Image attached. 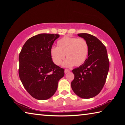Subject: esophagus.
<instances>
[{"label": "esophagus", "mask_w": 125, "mask_h": 125, "mask_svg": "<svg viewBox=\"0 0 125 125\" xmlns=\"http://www.w3.org/2000/svg\"><path fill=\"white\" fill-rule=\"evenodd\" d=\"M70 72V70H69V69H65V73H67Z\"/></svg>", "instance_id": "obj_1"}]
</instances>
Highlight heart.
I'll return each instance as SVG.
<instances>
[{
  "label": "heart",
  "mask_w": 125,
  "mask_h": 125,
  "mask_svg": "<svg viewBox=\"0 0 125 125\" xmlns=\"http://www.w3.org/2000/svg\"><path fill=\"white\" fill-rule=\"evenodd\" d=\"M56 46L50 50L51 57L56 65H60L66 56L65 66H80L85 62L89 54V45L83 38L65 36L57 42Z\"/></svg>",
  "instance_id": "heart-1"
}]
</instances>
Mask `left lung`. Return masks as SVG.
I'll return each instance as SVG.
<instances>
[{
	"instance_id": "obj_1",
	"label": "left lung",
	"mask_w": 125,
	"mask_h": 125,
	"mask_svg": "<svg viewBox=\"0 0 125 125\" xmlns=\"http://www.w3.org/2000/svg\"><path fill=\"white\" fill-rule=\"evenodd\" d=\"M77 35L87 42L89 54L85 62L73 70L74 79L71 88L80 97L90 99L103 89L109 70V60L105 46L96 37L87 33Z\"/></svg>"
}]
</instances>
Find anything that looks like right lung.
Segmentation results:
<instances>
[{
    "label": "right lung",
    "instance_id": "right-lung-1",
    "mask_svg": "<svg viewBox=\"0 0 125 125\" xmlns=\"http://www.w3.org/2000/svg\"><path fill=\"white\" fill-rule=\"evenodd\" d=\"M59 34H40L30 38L19 56V75L28 93L35 99L50 98L64 76V69L53 62L50 50Z\"/></svg>",
    "mask_w": 125,
    "mask_h": 125
}]
</instances>
